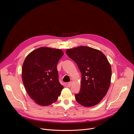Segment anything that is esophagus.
<instances>
[{"instance_id": "1", "label": "esophagus", "mask_w": 134, "mask_h": 134, "mask_svg": "<svg viewBox=\"0 0 134 134\" xmlns=\"http://www.w3.org/2000/svg\"><path fill=\"white\" fill-rule=\"evenodd\" d=\"M72 84V82H68V84H67V87H70L71 86Z\"/></svg>"}]
</instances>
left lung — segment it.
<instances>
[{
	"label": "left lung",
	"instance_id": "obj_1",
	"mask_svg": "<svg viewBox=\"0 0 134 134\" xmlns=\"http://www.w3.org/2000/svg\"><path fill=\"white\" fill-rule=\"evenodd\" d=\"M66 54L78 65L81 73L80 92L76 102L85 107H93L106 96L111 83V67L100 51L80 46L68 49Z\"/></svg>",
	"mask_w": 134,
	"mask_h": 134
}]
</instances>
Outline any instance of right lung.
Instances as JSON below:
<instances>
[{
    "label": "right lung",
    "instance_id": "add662e5",
    "mask_svg": "<svg viewBox=\"0 0 134 134\" xmlns=\"http://www.w3.org/2000/svg\"><path fill=\"white\" fill-rule=\"evenodd\" d=\"M61 49L41 47L27 55L22 66V81L27 94L41 106L55 103L63 86L59 82L57 64Z\"/></svg>",
    "mask_w": 134,
    "mask_h": 134
}]
</instances>
